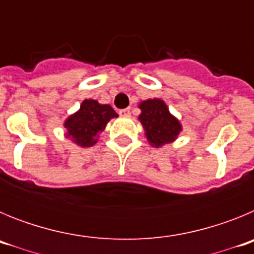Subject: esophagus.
Listing matches in <instances>:
<instances>
[{
  "instance_id": "34e87169",
  "label": "esophagus",
  "mask_w": 254,
  "mask_h": 254,
  "mask_svg": "<svg viewBox=\"0 0 254 254\" xmlns=\"http://www.w3.org/2000/svg\"><path fill=\"white\" fill-rule=\"evenodd\" d=\"M120 116L121 117H125V118H127V117L131 116V112H129L128 108H126V109H121V111H120Z\"/></svg>"
}]
</instances>
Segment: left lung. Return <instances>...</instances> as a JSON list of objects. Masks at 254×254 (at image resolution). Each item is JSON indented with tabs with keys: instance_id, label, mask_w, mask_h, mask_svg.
<instances>
[{
	"instance_id": "1",
	"label": "left lung",
	"mask_w": 254,
	"mask_h": 254,
	"mask_svg": "<svg viewBox=\"0 0 254 254\" xmlns=\"http://www.w3.org/2000/svg\"><path fill=\"white\" fill-rule=\"evenodd\" d=\"M141 114L138 117L145 136L151 146L160 147L178 137L182 125L172 116L167 104L161 99H147L140 103Z\"/></svg>"
}]
</instances>
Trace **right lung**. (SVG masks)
Returning <instances> with one entry per match:
<instances>
[{"label":"right lung","mask_w":254,"mask_h":254,"mask_svg":"<svg viewBox=\"0 0 254 254\" xmlns=\"http://www.w3.org/2000/svg\"><path fill=\"white\" fill-rule=\"evenodd\" d=\"M117 117L118 114L111 105L85 99L80 109L64 121L66 137L71 138L78 146H93L98 141V134L105 129L107 123Z\"/></svg>","instance_id":"add662e5"}]
</instances>
